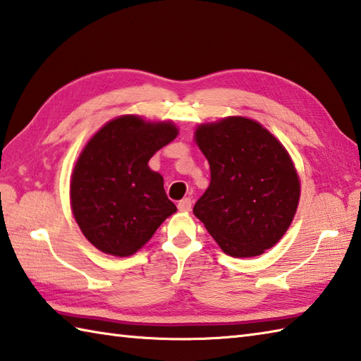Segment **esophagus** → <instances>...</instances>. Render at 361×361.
Masks as SVG:
<instances>
[{
	"instance_id": "34e87169",
	"label": "esophagus",
	"mask_w": 361,
	"mask_h": 361,
	"mask_svg": "<svg viewBox=\"0 0 361 361\" xmlns=\"http://www.w3.org/2000/svg\"><path fill=\"white\" fill-rule=\"evenodd\" d=\"M176 207H178V209L183 211V213H186V211H190V208H192V200H190L189 197H188V199L180 200L178 204H176Z\"/></svg>"
}]
</instances>
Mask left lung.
Returning a JSON list of instances; mask_svg holds the SVG:
<instances>
[{"instance_id":"8db88e82","label":"left lung","mask_w":361,"mask_h":361,"mask_svg":"<svg viewBox=\"0 0 361 361\" xmlns=\"http://www.w3.org/2000/svg\"><path fill=\"white\" fill-rule=\"evenodd\" d=\"M195 140L209 162L211 183L194 214L225 253L261 255L285 235L299 204L300 183L288 152L244 117L200 125Z\"/></svg>"}]
</instances>
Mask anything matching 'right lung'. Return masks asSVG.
Returning a JSON list of instances; mask_svg holds the SVG:
<instances>
[{"label": "right lung", "instance_id": "obj_1", "mask_svg": "<svg viewBox=\"0 0 361 361\" xmlns=\"http://www.w3.org/2000/svg\"><path fill=\"white\" fill-rule=\"evenodd\" d=\"M176 134L171 122L123 116L106 123L84 147L70 183V200L81 231L98 250L130 257L175 213L164 180L148 161Z\"/></svg>", "mask_w": 361, "mask_h": 361}]
</instances>
